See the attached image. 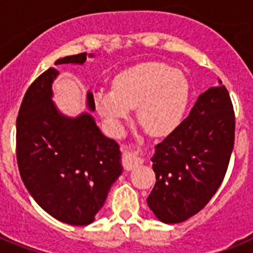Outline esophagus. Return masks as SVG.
<instances>
[{
  "mask_svg": "<svg viewBox=\"0 0 253 253\" xmlns=\"http://www.w3.org/2000/svg\"><path fill=\"white\" fill-rule=\"evenodd\" d=\"M143 163V158L138 156L135 152L133 151H125L124 152V158H123V165H124L126 171H131L135 167Z\"/></svg>",
  "mask_w": 253,
  "mask_h": 253,
  "instance_id": "obj_1",
  "label": "esophagus"
}]
</instances>
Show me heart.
Listing matches in <instances>:
<instances>
[{
	"instance_id": "heart-1",
	"label": "heart",
	"mask_w": 253,
	"mask_h": 253,
	"mask_svg": "<svg viewBox=\"0 0 253 253\" xmlns=\"http://www.w3.org/2000/svg\"><path fill=\"white\" fill-rule=\"evenodd\" d=\"M95 107L113 133L119 134L131 109L153 137L175 130L190 101V82L180 69L161 62H143L113 80V91H97Z\"/></svg>"
}]
</instances>
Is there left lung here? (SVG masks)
Instances as JSON below:
<instances>
[{
	"mask_svg": "<svg viewBox=\"0 0 253 253\" xmlns=\"http://www.w3.org/2000/svg\"><path fill=\"white\" fill-rule=\"evenodd\" d=\"M234 111L224 84L210 87L189 116L156 146V184L147 198L161 222L181 223L199 213L216 193L234 144Z\"/></svg>",
	"mask_w": 253,
	"mask_h": 253,
	"instance_id": "left-lung-1",
	"label": "left lung"
}]
</instances>
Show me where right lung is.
Here are the masks:
<instances>
[{
	"label": "right lung",
	"mask_w": 253,
	"mask_h": 253,
	"mask_svg": "<svg viewBox=\"0 0 253 253\" xmlns=\"http://www.w3.org/2000/svg\"><path fill=\"white\" fill-rule=\"evenodd\" d=\"M86 57L68 55L54 64H84ZM58 75L50 67L24 96L16 120L17 165L25 187L46 213L67 224L87 225L122 175V152L91 114L71 118L58 110L51 100ZM86 105L95 110L91 91Z\"/></svg>",
	"instance_id": "1"
}]
</instances>
